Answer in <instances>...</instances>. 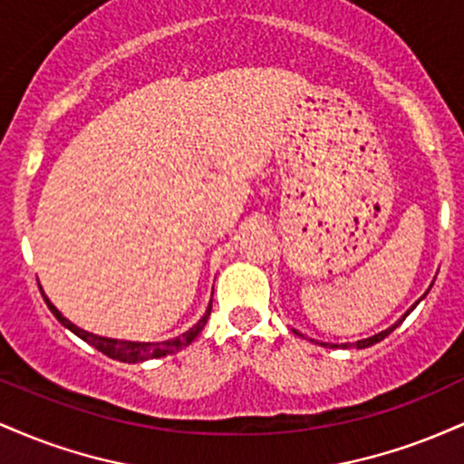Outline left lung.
Listing matches in <instances>:
<instances>
[{
  "mask_svg": "<svg viewBox=\"0 0 464 464\" xmlns=\"http://www.w3.org/2000/svg\"><path fill=\"white\" fill-rule=\"evenodd\" d=\"M423 296H425V295H423ZM423 296H420V299H423ZM420 299H419V301H420ZM419 301H417V303H414V305H412V307H410V310H408L406 314H403V316H401V318H399V321H397L395 324H392V327H388V329H386V332H380V334L371 335V338L358 340V343H355V344H353V347H358V349H366V347H371V344H375V343H380V340H384V338H386V335L392 332V329H397V327H399V324H401L403 321H406V316H408V314H410V312H412V310H414V307H417V305H419ZM295 334H299V332H295ZM299 335H301V334H299ZM321 344H323V347H324V343H321ZM334 347H338V344H332V349H334ZM340 347H343V349H347V347H351V344H340Z\"/></svg>",
  "mask_w": 464,
  "mask_h": 464,
  "instance_id": "8db88e82",
  "label": "left lung"
}]
</instances>
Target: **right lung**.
<instances>
[{
    "label": "right lung",
    "instance_id": "1",
    "mask_svg": "<svg viewBox=\"0 0 464 464\" xmlns=\"http://www.w3.org/2000/svg\"><path fill=\"white\" fill-rule=\"evenodd\" d=\"M44 299L47 303V307L52 310V314L58 318V323L65 324L69 332H73L78 338H82L84 343H89L92 347L102 351V353L109 355V358L120 360V362H129V364H137V362H146V360H154V358H163V355H172L183 347H188V344H191L196 338H198V334L205 329L207 318H209V314H211V303H209L205 316H202L200 321L194 324V327L188 329V332L177 335V338H172V340H163V343H130V340L104 338V335H95V334L84 332V329H80L73 323H69L67 318L63 316V314L58 312L54 305H52L50 299H47L45 295H44Z\"/></svg>",
    "mask_w": 464,
    "mask_h": 464
}]
</instances>
